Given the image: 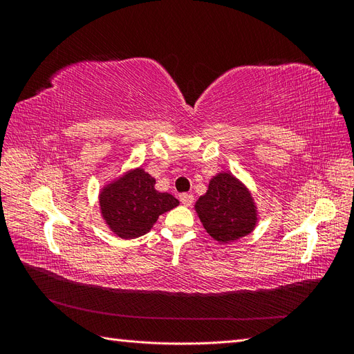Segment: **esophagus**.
<instances>
[{
  "label": "esophagus",
  "instance_id": "obj_1",
  "mask_svg": "<svg viewBox=\"0 0 354 354\" xmlns=\"http://www.w3.org/2000/svg\"><path fill=\"white\" fill-rule=\"evenodd\" d=\"M180 201H181V203H183V205L190 207L192 203H194L195 198H194V195H192V194H183V195H180Z\"/></svg>",
  "mask_w": 354,
  "mask_h": 354
}]
</instances>
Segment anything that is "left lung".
Instances as JSON below:
<instances>
[{"label": "left lung", "mask_w": 354, "mask_h": 354, "mask_svg": "<svg viewBox=\"0 0 354 354\" xmlns=\"http://www.w3.org/2000/svg\"><path fill=\"white\" fill-rule=\"evenodd\" d=\"M195 209L205 230L223 243L251 233L257 221L251 194L229 173L211 178L207 194L196 201Z\"/></svg>", "instance_id": "1"}]
</instances>
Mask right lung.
I'll use <instances>...</instances> for the list:
<instances>
[{"label":"right lung","mask_w":354,"mask_h":354,"mask_svg":"<svg viewBox=\"0 0 354 354\" xmlns=\"http://www.w3.org/2000/svg\"><path fill=\"white\" fill-rule=\"evenodd\" d=\"M178 201L155 189V178L137 168L104 187L100 194L102 216L118 236L134 239L152 229L160 214Z\"/></svg>","instance_id":"right-lung-1"}]
</instances>
